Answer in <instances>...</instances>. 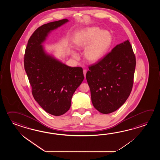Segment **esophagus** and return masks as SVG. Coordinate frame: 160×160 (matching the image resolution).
<instances>
[{
	"instance_id": "34e87169",
	"label": "esophagus",
	"mask_w": 160,
	"mask_h": 160,
	"mask_svg": "<svg viewBox=\"0 0 160 160\" xmlns=\"http://www.w3.org/2000/svg\"><path fill=\"white\" fill-rule=\"evenodd\" d=\"M83 75H84V77L86 78V72H87V71H86V70H84L83 71Z\"/></svg>"
}]
</instances>
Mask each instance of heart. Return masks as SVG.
<instances>
[{
  "label": "heart",
  "mask_w": 160,
  "mask_h": 160,
  "mask_svg": "<svg viewBox=\"0 0 160 160\" xmlns=\"http://www.w3.org/2000/svg\"><path fill=\"white\" fill-rule=\"evenodd\" d=\"M112 42V35L106 30H101L99 27H88L75 37L74 43L79 49H85L84 57L87 61L94 63L105 57ZM73 57L78 55L72 53Z\"/></svg>",
  "instance_id": "heart-1"
}]
</instances>
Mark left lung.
Masks as SVG:
<instances>
[{
    "mask_svg": "<svg viewBox=\"0 0 160 160\" xmlns=\"http://www.w3.org/2000/svg\"><path fill=\"white\" fill-rule=\"evenodd\" d=\"M136 57L128 40L88 68L86 80L92 105L102 114L114 112L128 98L133 85Z\"/></svg>",
    "mask_w": 160,
    "mask_h": 160,
    "instance_id": "left-lung-1",
    "label": "left lung"
}]
</instances>
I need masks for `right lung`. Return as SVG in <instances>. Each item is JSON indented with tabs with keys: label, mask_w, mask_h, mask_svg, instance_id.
Here are the masks:
<instances>
[{
	"label": "right lung",
	"mask_w": 160,
	"mask_h": 160,
	"mask_svg": "<svg viewBox=\"0 0 160 160\" xmlns=\"http://www.w3.org/2000/svg\"><path fill=\"white\" fill-rule=\"evenodd\" d=\"M68 22L64 19L38 28L28 41L24 55V69L34 99L53 116H61L68 111L72 95L84 79L82 68L62 63L43 46L52 31Z\"/></svg>",
	"instance_id": "1"
}]
</instances>
